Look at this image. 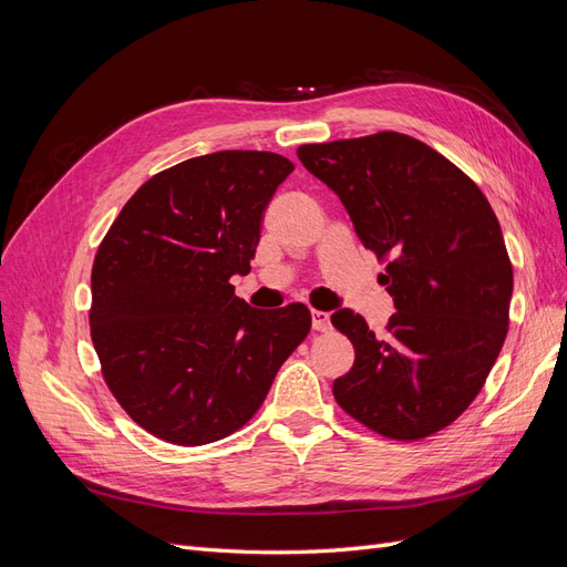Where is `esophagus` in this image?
I'll use <instances>...</instances> for the list:
<instances>
[{
	"label": "esophagus",
	"mask_w": 567,
	"mask_h": 567,
	"mask_svg": "<svg viewBox=\"0 0 567 567\" xmlns=\"http://www.w3.org/2000/svg\"><path fill=\"white\" fill-rule=\"evenodd\" d=\"M312 329H315V331H329V329H331L329 312L315 310V312H312Z\"/></svg>",
	"instance_id": "34e87169"
}]
</instances>
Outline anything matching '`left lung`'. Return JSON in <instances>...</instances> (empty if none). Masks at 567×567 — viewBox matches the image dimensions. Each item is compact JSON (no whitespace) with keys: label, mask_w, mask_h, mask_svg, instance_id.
<instances>
[{"label":"left lung","mask_w":567,"mask_h":567,"mask_svg":"<svg viewBox=\"0 0 567 567\" xmlns=\"http://www.w3.org/2000/svg\"><path fill=\"white\" fill-rule=\"evenodd\" d=\"M298 158L346 205L364 248L388 260L379 281L398 310L383 336L346 307L331 315L354 346L336 402L392 440L442 431L485 385L508 331L513 269L499 219L454 163L400 132L305 144Z\"/></svg>","instance_id":"1"}]
</instances>
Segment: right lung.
Listing matches in <instances>:
<instances>
[{"label": "right lung", "mask_w": 567, "mask_h": 567, "mask_svg": "<svg viewBox=\"0 0 567 567\" xmlns=\"http://www.w3.org/2000/svg\"><path fill=\"white\" fill-rule=\"evenodd\" d=\"M290 173L269 151L188 158L151 177L101 241L92 342L115 400L151 435L182 447L231 435L310 333L305 305L255 310L229 284L250 271Z\"/></svg>", "instance_id": "add662e5"}]
</instances>
